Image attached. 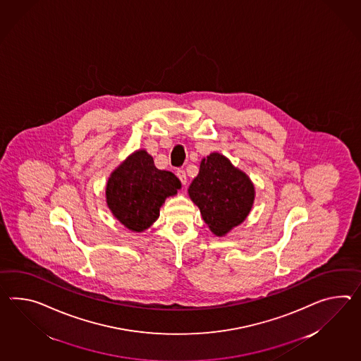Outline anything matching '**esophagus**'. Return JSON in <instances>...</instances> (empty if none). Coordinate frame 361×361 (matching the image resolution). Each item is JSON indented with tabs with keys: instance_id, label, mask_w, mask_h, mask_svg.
<instances>
[{
	"instance_id": "obj_1",
	"label": "esophagus",
	"mask_w": 361,
	"mask_h": 361,
	"mask_svg": "<svg viewBox=\"0 0 361 361\" xmlns=\"http://www.w3.org/2000/svg\"><path fill=\"white\" fill-rule=\"evenodd\" d=\"M177 177L181 180V183L183 184H186V181H188V177H186V173H185L184 169H178L176 172Z\"/></svg>"
}]
</instances>
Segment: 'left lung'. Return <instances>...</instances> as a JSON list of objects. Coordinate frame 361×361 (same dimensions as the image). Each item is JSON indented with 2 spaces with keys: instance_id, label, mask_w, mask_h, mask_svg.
I'll return each instance as SVG.
<instances>
[{
  "instance_id": "obj_1",
  "label": "left lung",
  "mask_w": 361,
  "mask_h": 361,
  "mask_svg": "<svg viewBox=\"0 0 361 361\" xmlns=\"http://www.w3.org/2000/svg\"><path fill=\"white\" fill-rule=\"evenodd\" d=\"M188 193L216 236H226L240 226L252 212L255 198L252 180L219 152L201 160Z\"/></svg>"
}]
</instances>
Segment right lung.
<instances>
[{"label": "right lung", "mask_w": 361, "mask_h": 361, "mask_svg": "<svg viewBox=\"0 0 361 361\" xmlns=\"http://www.w3.org/2000/svg\"><path fill=\"white\" fill-rule=\"evenodd\" d=\"M180 189L181 181L172 172L155 167L146 149H135L108 177L106 206L125 228L141 233L157 221L168 197Z\"/></svg>", "instance_id": "right-lung-1"}]
</instances>
